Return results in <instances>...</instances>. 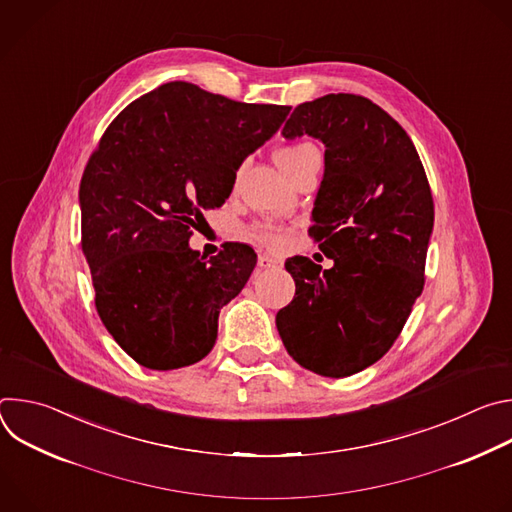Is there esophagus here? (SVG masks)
I'll return each instance as SVG.
<instances>
[{
  "label": "esophagus",
  "mask_w": 512,
  "mask_h": 512,
  "mask_svg": "<svg viewBox=\"0 0 512 512\" xmlns=\"http://www.w3.org/2000/svg\"><path fill=\"white\" fill-rule=\"evenodd\" d=\"M257 265L261 269H269V267H279L281 265V259L273 257V255H267V253H261L259 259H257Z\"/></svg>",
  "instance_id": "esophagus-1"
}]
</instances>
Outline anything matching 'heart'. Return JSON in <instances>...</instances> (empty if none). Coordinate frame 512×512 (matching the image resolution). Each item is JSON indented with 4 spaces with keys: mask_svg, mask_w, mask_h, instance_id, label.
<instances>
[{
    "mask_svg": "<svg viewBox=\"0 0 512 512\" xmlns=\"http://www.w3.org/2000/svg\"><path fill=\"white\" fill-rule=\"evenodd\" d=\"M314 156H320L318 150L314 148L312 143H294V145H285V148L277 150L275 154V162L277 166L287 174L291 176L298 168H302L310 158ZM249 239L255 241V243H261L265 247H281L285 237L279 229L275 227H267V225H259V227H253L249 231Z\"/></svg>",
    "mask_w": 512,
    "mask_h": 512,
    "instance_id": "obj_1",
    "label": "heart"
}]
</instances>
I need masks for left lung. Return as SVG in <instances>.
<instances>
[{
  "instance_id": "8db88e82",
  "label": "left lung",
  "mask_w": 512,
  "mask_h": 512,
  "mask_svg": "<svg viewBox=\"0 0 512 512\" xmlns=\"http://www.w3.org/2000/svg\"><path fill=\"white\" fill-rule=\"evenodd\" d=\"M281 135L324 143L310 235L334 261L291 257L296 296L275 324L289 356L332 379L377 362L423 289L433 198L405 129L373 101L338 93L302 103Z\"/></svg>"
}]
</instances>
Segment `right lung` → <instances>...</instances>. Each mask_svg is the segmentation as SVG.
Listing matches in <instances>:
<instances>
[{
    "label": "right lung",
    "mask_w": 512,
    "mask_h": 512,
    "mask_svg": "<svg viewBox=\"0 0 512 512\" xmlns=\"http://www.w3.org/2000/svg\"><path fill=\"white\" fill-rule=\"evenodd\" d=\"M287 113L174 81L127 105L103 133L79 190L83 253L105 328L141 367L182 369L212 350L218 314L257 255L227 243L206 261L188 245L192 227L225 204L245 158Z\"/></svg>",
    "instance_id": "obj_1"
}]
</instances>
